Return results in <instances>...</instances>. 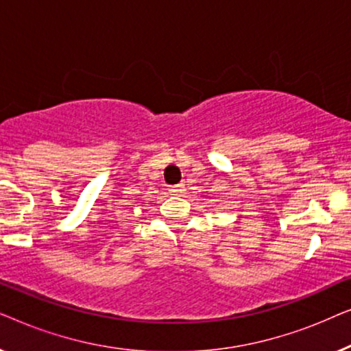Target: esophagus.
<instances>
[{
  "mask_svg": "<svg viewBox=\"0 0 351 351\" xmlns=\"http://www.w3.org/2000/svg\"><path fill=\"white\" fill-rule=\"evenodd\" d=\"M171 193L172 195H182L185 191V186H184V184H179V185H174V186H171Z\"/></svg>",
  "mask_w": 351,
  "mask_h": 351,
  "instance_id": "esophagus-1",
  "label": "esophagus"
}]
</instances>
